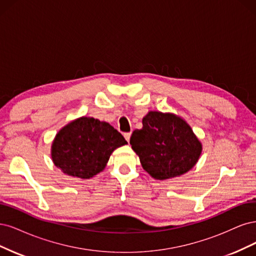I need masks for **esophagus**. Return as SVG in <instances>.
Returning <instances> with one entry per match:
<instances>
[{
  "label": "esophagus",
  "instance_id": "1",
  "mask_svg": "<svg viewBox=\"0 0 256 256\" xmlns=\"http://www.w3.org/2000/svg\"><path fill=\"white\" fill-rule=\"evenodd\" d=\"M130 133H124V138L128 140V142H130Z\"/></svg>",
  "mask_w": 256,
  "mask_h": 256
}]
</instances>
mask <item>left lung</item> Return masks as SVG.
<instances>
[{
    "label": "left lung",
    "mask_w": 256,
    "mask_h": 256,
    "mask_svg": "<svg viewBox=\"0 0 256 256\" xmlns=\"http://www.w3.org/2000/svg\"><path fill=\"white\" fill-rule=\"evenodd\" d=\"M130 144L144 170L160 180L185 174L202 153V144L190 126L172 112H148L142 128L133 132Z\"/></svg>",
    "instance_id": "left-lung-1"
}]
</instances>
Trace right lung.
I'll use <instances>...</instances> for the list:
<instances>
[{
	"label": "right lung",
	"mask_w": 256,
	"mask_h": 256,
	"mask_svg": "<svg viewBox=\"0 0 256 256\" xmlns=\"http://www.w3.org/2000/svg\"><path fill=\"white\" fill-rule=\"evenodd\" d=\"M124 144H128L126 140L110 123L80 117L56 134L51 158L64 174L88 180L102 172L112 153Z\"/></svg>",
	"instance_id": "obj_1"
}]
</instances>
